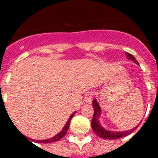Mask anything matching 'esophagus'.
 <instances>
[{"mask_svg": "<svg viewBox=\"0 0 158 158\" xmlns=\"http://www.w3.org/2000/svg\"><path fill=\"white\" fill-rule=\"evenodd\" d=\"M92 101H93V94H87L84 97V102L86 103H91Z\"/></svg>", "mask_w": 158, "mask_h": 158, "instance_id": "34e87169", "label": "esophagus"}]
</instances>
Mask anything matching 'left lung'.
Segmentation results:
<instances>
[{
	"label": "left lung",
	"instance_id": "8db88e82",
	"mask_svg": "<svg viewBox=\"0 0 158 158\" xmlns=\"http://www.w3.org/2000/svg\"><path fill=\"white\" fill-rule=\"evenodd\" d=\"M125 55H126L127 59L131 60L134 62H135L136 64H139V63H138V61L136 60V59H135L133 55L128 52H125ZM93 107H94V114L93 120L91 121V125L95 134L100 138H102L104 139H120V138L127 136L128 135L131 134L133 131H135L137 129L138 125L136 127L134 128V129L125 130V131H110V130H106L100 124L99 118H100V115H101L102 110L96 99H94V101H93Z\"/></svg>",
	"mask_w": 158,
	"mask_h": 158
}]
</instances>
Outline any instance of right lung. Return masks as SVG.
<instances>
[{
	"mask_svg": "<svg viewBox=\"0 0 158 158\" xmlns=\"http://www.w3.org/2000/svg\"><path fill=\"white\" fill-rule=\"evenodd\" d=\"M75 113H76V111H74V113H72L71 115H70V116H69V119H68V120H67L66 124L64 125V128H63V129L61 130V131H60V133H58L57 135H56L55 136H53L52 138H51V139H48L35 140V142L43 143H53V142H56V141H59L60 139H62V138L64 137V135H66L67 131H68V130H69V125H70V120H71V119L73 118V116H74Z\"/></svg>",
	"mask_w": 158,
	"mask_h": 158,
	"instance_id": "obj_1",
	"label": "right lung"
}]
</instances>
